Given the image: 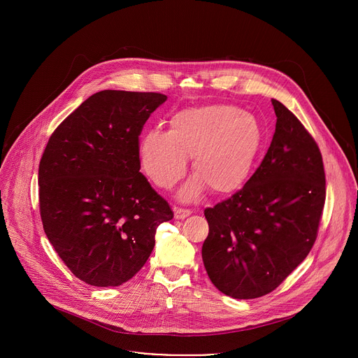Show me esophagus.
I'll list each match as a JSON object with an SVG mask.
<instances>
[{
    "mask_svg": "<svg viewBox=\"0 0 358 358\" xmlns=\"http://www.w3.org/2000/svg\"><path fill=\"white\" fill-rule=\"evenodd\" d=\"M189 215H191L189 210H184V208H176L174 210V218L176 220H184V218H187Z\"/></svg>",
    "mask_w": 358,
    "mask_h": 358,
    "instance_id": "obj_1",
    "label": "esophagus"
}]
</instances>
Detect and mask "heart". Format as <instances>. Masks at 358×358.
<instances>
[{
    "label": "heart",
    "mask_w": 358,
    "mask_h": 358,
    "mask_svg": "<svg viewBox=\"0 0 358 358\" xmlns=\"http://www.w3.org/2000/svg\"><path fill=\"white\" fill-rule=\"evenodd\" d=\"M169 131L150 130L138 144L140 166L147 178L162 189H171L187 171L192 173L180 192L195 199L206 187L225 195L239 189L250 176L264 143L258 119L235 106L210 105L174 113Z\"/></svg>",
    "instance_id": "1"
}]
</instances>
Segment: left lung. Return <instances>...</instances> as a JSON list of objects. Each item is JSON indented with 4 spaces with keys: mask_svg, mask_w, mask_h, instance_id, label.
I'll use <instances>...</instances> for the list:
<instances>
[{
    "mask_svg": "<svg viewBox=\"0 0 358 358\" xmlns=\"http://www.w3.org/2000/svg\"><path fill=\"white\" fill-rule=\"evenodd\" d=\"M276 129L261 166L242 189L203 211L210 227L202 261L214 286L234 299L275 290L308 257L326 199L322 152L279 100Z\"/></svg>",
    "mask_w": 358,
    "mask_h": 358,
    "instance_id": "8db88e82",
    "label": "left lung"
}]
</instances>
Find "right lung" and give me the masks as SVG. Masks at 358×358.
Segmentation results:
<instances>
[{
    "label": "right lung",
    "mask_w": 358,
    "mask_h": 358,
    "mask_svg": "<svg viewBox=\"0 0 358 358\" xmlns=\"http://www.w3.org/2000/svg\"><path fill=\"white\" fill-rule=\"evenodd\" d=\"M166 94L101 90L49 137L39 163L43 231L69 271L87 285L119 286L155 248L169 202L140 173L138 136Z\"/></svg>",
    "instance_id": "obj_1"
}]
</instances>
